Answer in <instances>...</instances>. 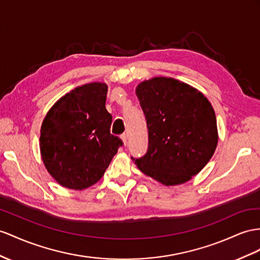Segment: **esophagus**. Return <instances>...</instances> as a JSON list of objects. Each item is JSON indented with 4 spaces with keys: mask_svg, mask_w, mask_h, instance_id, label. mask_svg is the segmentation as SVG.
<instances>
[{
    "mask_svg": "<svg viewBox=\"0 0 260 260\" xmlns=\"http://www.w3.org/2000/svg\"><path fill=\"white\" fill-rule=\"evenodd\" d=\"M121 139L123 141L124 145L127 144V134H125V133H124V134H122V135H121Z\"/></svg>",
    "mask_w": 260,
    "mask_h": 260,
    "instance_id": "34e87169",
    "label": "esophagus"
}]
</instances>
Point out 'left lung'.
Segmentation results:
<instances>
[{"label": "left lung", "mask_w": 260, "mask_h": 260, "mask_svg": "<svg viewBox=\"0 0 260 260\" xmlns=\"http://www.w3.org/2000/svg\"><path fill=\"white\" fill-rule=\"evenodd\" d=\"M136 95L147 122L148 149L132 159L165 185L189 181L217 146L216 117L209 100L193 86L166 77L139 83Z\"/></svg>", "instance_id": "left-lung-1"}]
</instances>
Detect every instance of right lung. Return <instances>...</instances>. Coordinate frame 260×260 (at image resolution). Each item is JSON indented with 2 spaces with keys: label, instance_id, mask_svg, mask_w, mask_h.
<instances>
[{
  "label": "right lung",
  "instance_id": "right-lung-1",
  "mask_svg": "<svg viewBox=\"0 0 260 260\" xmlns=\"http://www.w3.org/2000/svg\"><path fill=\"white\" fill-rule=\"evenodd\" d=\"M108 85L92 82L60 98L46 114L39 147L46 169L64 188L83 190L108 169L121 138L111 134Z\"/></svg>",
  "mask_w": 260,
  "mask_h": 260
}]
</instances>
